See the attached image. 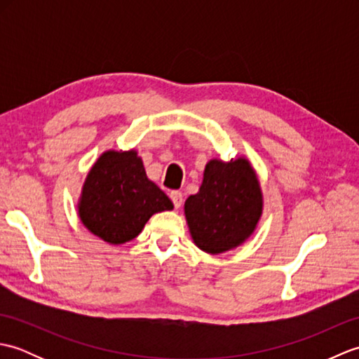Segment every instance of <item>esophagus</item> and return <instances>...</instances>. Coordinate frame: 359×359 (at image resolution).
<instances>
[{"label": "esophagus", "mask_w": 359, "mask_h": 359, "mask_svg": "<svg viewBox=\"0 0 359 359\" xmlns=\"http://www.w3.org/2000/svg\"><path fill=\"white\" fill-rule=\"evenodd\" d=\"M170 197H171V201L174 203V207L179 210L182 207V203H184V194H182L180 191H172L170 194Z\"/></svg>", "instance_id": "esophagus-1"}]
</instances>
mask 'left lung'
Instances as JSON below:
<instances>
[{"mask_svg": "<svg viewBox=\"0 0 359 359\" xmlns=\"http://www.w3.org/2000/svg\"><path fill=\"white\" fill-rule=\"evenodd\" d=\"M262 191L245 157L212 158L205 166L199 193L185 201V217L194 243L219 255L242 245L262 216Z\"/></svg>", "mask_w": 359, "mask_h": 359, "instance_id": "left-lung-1", "label": "left lung"}]
</instances>
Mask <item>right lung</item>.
Segmentation results:
<instances>
[{
	"label": "right lung",
	"instance_id": "obj_1",
	"mask_svg": "<svg viewBox=\"0 0 359 359\" xmlns=\"http://www.w3.org/2000/svg\"><path fill=\"white\" fill-rule=\"evenodd\" d=\"M174 205L147 171L137 151H106L86 175L79 201L83 225L112 245L133 241L156 212Z\"/></svg>",
	"mask_w": 359,
	"mask_h": 359
}]
</instances>
